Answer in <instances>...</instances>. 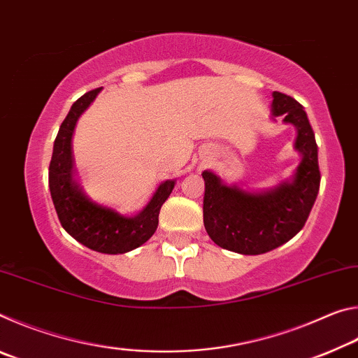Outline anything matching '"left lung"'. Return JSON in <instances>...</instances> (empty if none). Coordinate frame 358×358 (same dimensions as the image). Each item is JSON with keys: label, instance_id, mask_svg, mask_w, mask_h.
<instances>
[{"label": "left lung", "instance_id": "1", "mask_svg": "<svg viewBox=\"0 0 358 358\" xmlns=\"http://www.w3.org/2000/svg\"><path fill=\"white\" fill-rule=\"evenodd\" d=\"M273 117L296 128L295 150L301 161L292 180L275 189L248 192L229 186L213 172L205 171L203 224L210 238L224 250L256 256L268 252L289 241L305 226L316 202L320 171L317 143L300 102L273 92Z\"/></svg>", "mask_w": 358, "mask_h": 358}]
</instances>
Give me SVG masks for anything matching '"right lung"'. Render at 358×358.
<instances>
[{
    "mask_svg": "<svg viewBox=\"0 0 358 358\" xmlns=\"http://www.w3.org/2000/svg\"><path fill=\"white\" fill-rule=\"evenodd\" d=\"M101 88L85 93L72 104L59 126L48 166V187L63 229L78 243L104 254H124L143 245L156 232L159 210L175 186V180L161 183L147 207L136 216L93 202L74 178L72 134L77 120L92 104Z\"/></svg>",
    "mask_w": 358,
    "mask_h": 358,
    "instance_id": "add662e5",
    "label": "right lung"
}]
</instances>
